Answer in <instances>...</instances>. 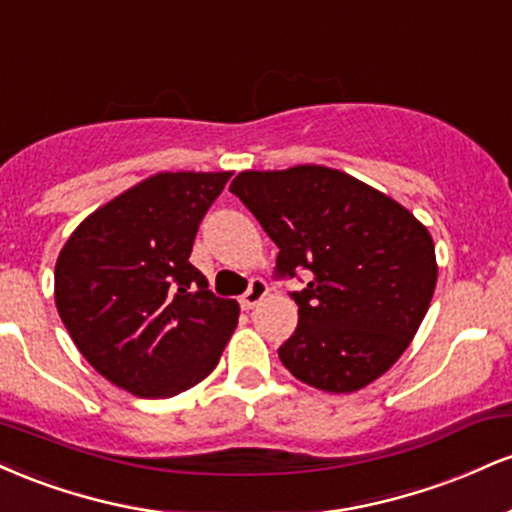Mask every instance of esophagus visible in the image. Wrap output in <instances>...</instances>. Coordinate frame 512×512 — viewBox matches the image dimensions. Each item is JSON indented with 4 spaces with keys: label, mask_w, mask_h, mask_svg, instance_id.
Listing matches in <instances>:
<instances>
[{
    "label": "esophagus",
    "mask_w": 512,
    "mask_h": 512,
    "mask_svg": "<svg viewBox=\"0 0 512 512\" xmlns=\"http://www.w3.org/2000/svg\"><path fill=\"white\" fill-rule=\"evenodd\" d=\"M269 293V286L264 284L262 279H252L250 281V289L240 296V305H243V310H252L255 305H260L264 301V296Z\"/></svg>",
    "instance_id": "1"
}]
</instances>
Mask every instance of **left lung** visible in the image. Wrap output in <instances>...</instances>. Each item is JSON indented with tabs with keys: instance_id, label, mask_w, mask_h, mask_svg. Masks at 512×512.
Segmentation results:
<instances>
[{
	"instance_id": "left-lung-1",
	"label": "left lung",
	"mask_w": 512,
	"mask_h": 512,
	"mask_svg": "<svg viewBox=\"0 0 512 512\" xmlns=\"http://www.w3.org/2000/svg\"><path fill=\"white\" fill-rule=\"evenodd\" d=\"M231 192L279 248L276 274L310 272L291 293L296 332L279 346L293 378L346 395L395 366L436 291L424 223L366 182L313 163L243 170Z\"/></svg>"
}]
</instances>
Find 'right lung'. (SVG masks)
I'll return each instance as SVG.
<instances>
[{
    "label": "right lung",
    "instance_id": "right-lung-1",
    "mask_svg": "<svg viewBox=\"0 0 512 512\" xmlns=\"http://www.w3.org/2000/svg\"><path fill=\"white\" fill-rule=\"evenodd\" d=\"M231 173H156L76 226L55 264V305L105 380L137 397L190 390L216 368L240 308L190 264L199 221Z\"/></svg>",
    "mask_w": 512,
    "mask_h": 512
}]
</instances>
